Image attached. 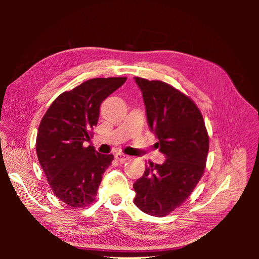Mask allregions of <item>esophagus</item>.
Returning <instances> with one entry per match:
<instances>
[{"instance_id":"obj_1","label":"esophagus","mask_w":259,"mask_h":259,"mask_svg":"<svg viewBox=\"0 0 259 259\" xmlns=\"http://www.w3.org/2000/svg\"><path fill=\"white\" fill-rule=\"evenodd\" d=\"M115 159L117 160V161H120V162H122V163H123V162H125V161H128L130 157L128 156V155H125V154H123V153H116L115 154Z\"/></svg>"}]
</instances>
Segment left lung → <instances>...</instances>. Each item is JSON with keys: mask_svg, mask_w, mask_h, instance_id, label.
I'll list each match as a JSON object with an SVG mask.
<instances>
[{"mask_svg": "<svg viewBox=\"0 0 259 259\" xmlns=\"http://www.w3.org/2000/svg\"><path fill=\"white\" fill-rule=\"evenodd\" d=\"M135 81L143 94L148 126L166 159L146 166L134 184V202L145 213L163 217L181 207L202 177L209 137L202 114L191 98L165 82Z\"/></svg>", "mask_w": 259, "mask_h": 259, "instance_id": "left-lung-1", "label": "left lung"}]
</instances>
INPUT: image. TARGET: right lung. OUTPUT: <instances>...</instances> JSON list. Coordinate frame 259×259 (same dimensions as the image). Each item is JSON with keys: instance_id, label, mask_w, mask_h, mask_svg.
Wrapping results in <instances>:
<instances>
[{"instance_id": "1", "label": "right lung", "mask_w": 259, "mask_h": 259, "mask_svg": "<svg viewBox=\"0 0 259 259\" xmlns=\"http://www.w3.org/2000/svg\"><path fill=\"white\" fill-rule=\"evenodd\" d=\"M126 77H97L65 91L48 108L38 126L36 153L55 195L67 205L82 208L94 202L103 175L114 159L93 146L100 105Z\"/></svg>"}]
</instances>
